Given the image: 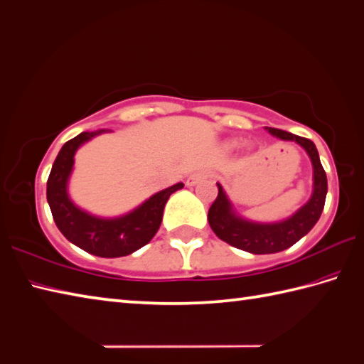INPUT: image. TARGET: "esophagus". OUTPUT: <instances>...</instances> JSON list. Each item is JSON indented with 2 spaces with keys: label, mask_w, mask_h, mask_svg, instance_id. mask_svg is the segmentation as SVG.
<instances>
[{
  "label": "esophagus",
  "mask_w": 364,
  "mask_h": 364,
  "mask_svg": "<svg viewBox=\"0 0 364 364\" xmlns=\"http://www.w3.org/2000/svg\"><path fill=\"white\" fill-rule=\"evenodd\" d=\"M208 176H210L208 171H203V169H200V171L193 173V174L188 177V179H187V185H188V187H193V185H196L199 181L205 179V177H208Z\"/></svg>",
  "instance_id": "1"
}]
</instances>
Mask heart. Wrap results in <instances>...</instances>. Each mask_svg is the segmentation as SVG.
I'll list each match as a JSON object with an SVG mask.
<instances>
[{"instance_id":"b5f03b06","label":"heart","mask_w":364,"mask_h":364,"mask_svg":"<svg viewBox=\"0 0 364 364\" xmlns=\"http://www.w3.org/2000/svg\"><path fill=\"white\" fill-rule=\"evenodd\" d=\"M235 144H237V143H232V144H230V146H235Z\"/></svg>"}]
</instances>
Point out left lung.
<instances>
[{
  "label": "left lung",
  "mask_w": 364,
  "mask_h": 364,
  "mask_svg": "<svg viewBox=\"0 0 364 364\" xmlns=\"http://www.w3.org/2000/svg\"><path fill=\"white\" fill-rule=\"evenodd\" d=\"M266 131L280 140L296 141L306 151L313 164V195L309 203L299 208L288 220L263 224L243 220L233 212L229 198L225 196L221 185L216 183L218 196L212 207L208 208L210 228L218 238L250 254H274L291 247L318 223L327 196V176L321 165L314 143L304 136L280 131V129L266 127Z\"/></svg>",
  "instance_id": "obj_1"
}]
</instances>
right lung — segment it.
<instances>
[{"label":"right lung","instance_id":"1","mask_svg":"<svg viewBox=\"0 0 364 364\" xmlns=\"http://www.w3.org/2000/svg\"><path fill=\"white\" fill-rule=\"evenodd\" d=\"M102 132L106 129L82 132L63 144L48 177L46 199L55 225L68 241L88 254L115 258L132 254L149 243L160 228L166 200L183 183L179 182L156 193L131 213L118 218H100L80 210L73 204L67 191L75 154L80 144Z\"/></svg>","mask_w":364,"mask_h":364}]
</instances>
